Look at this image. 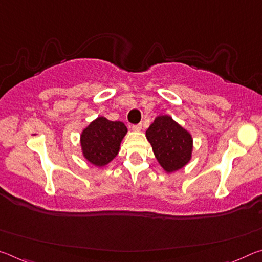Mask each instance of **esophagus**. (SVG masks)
I'll return each instance as SVG.
<instances>
[{
    "instance_id": "34e87169",
    "label": "esophagus",
    "mask_w": 262,
    "mask_h": 262,
    "mask_svg": "<svg viewBox=\"0 0 262 262\" xmlns=\"http://www.w3.org/2000/svg\"><path fill=\"white\" fill-rule=\"evenodd\" d=\"M133 130H134V132H141V130H142V124H141V123L134 124V126H133Z\"/></svg>"
}]
</instances>
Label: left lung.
I'll list each match as a JSON object with an SVG mask.
<instances>
[{"instance_id": "8db88e82", "label": "left lung", "mask_w": 262, "mask_h": 262, "mask_svg": "<svg viewBox=\"0 0 262 262\" xmlns=\"http://www.w3.org/2000/svg\"><path fill=\"white\" fill-rule=\"evenodd\" d=\"M146 136L157 161L167 172H175L190 162L192 136L171 116H157L146 132Z\"/></svg>"}]
</instances>
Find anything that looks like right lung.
Returning <instances> with one entry per match:
<instances>
[{
	"label": "right lung",
	"instance_id": "right-lung-1",
	"mask_svg": "<svg viewBox=\"0 0 262 262\" xmlns=\"http://www.w3.org/2000/svg\"><path fill=\"white\" fill-rule=\"evenodd\" d=\"M127 127L121 121L99 116L80 135L81 151L85 159L95 167H103L118 155Z\"/></svg>",
	"mask_w": 262,
	"mask_h": 262
}]
</instances>
